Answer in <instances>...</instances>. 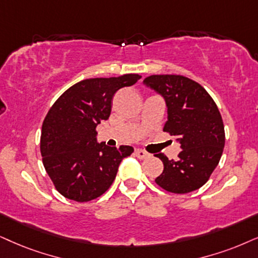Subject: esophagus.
Segmentation results:
<instances>
[{"label":"esophagus","instance_id":"obj_1","mask_svg":"<svg viewBox=\"0 0 258 258\" xmlns=\"http://www.w3.org/2000/svg\"><path fill=\"white\" fill-rule=\"evenodd\" d=\"M135 155H136L137 157H138L139 159H145V158L150 157V153H149V152L144 151V150H139V149H137V150H136V151H135Z\"/></svg>","mask_w":258,"mask_h":258}]
</instances>
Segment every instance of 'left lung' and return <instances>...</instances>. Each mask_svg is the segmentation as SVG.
<instances>
[{"mask_svg": "<svg viewBox=\"0 0 258 258\" xmlns=\"http://www.w3.org/2000/svg\"><path fill=\"white\" fill-rule=\"evenodd\" d=\"M143 82L164 97L168 121L163 131L177 136L182 149L175 161L156 155L164 170L155 182L175 194L197 190L208 181L223 155L225 131L219 109L204 87L181 75H152Z\"/></svg>", "mask_w": 258, "mask_h": 258, "instance_id": "1", "label": "left lung"}]
</instances>
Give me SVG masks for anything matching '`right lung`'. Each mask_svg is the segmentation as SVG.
<instances>
[{"instance_id":"right-lung-1","label":"right lung","mask_w":258,"mask_h":258,"mask_svg":"<svg viewBox=\"0 0 258 258\" xmlns=\"http://www.w3.org/2000/svg\"><path fill=\"white\" fill-rule=\"evenodd\" d=\"M140 78L127 74L83 80L64 91L48 110L42 122L40 151L45 170L63 197L87 202L112 185L120 163L133 148L97 143L96 126L109 118L114 94Z\"/></svg>"}]
</instances>
